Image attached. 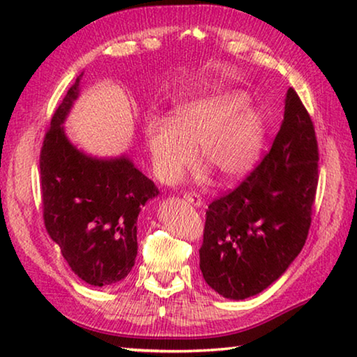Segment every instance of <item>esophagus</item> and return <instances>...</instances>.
Returning a JSON list of instances; mask_svg holds the SVG:
<instances>
[{"label":"esophagus","instance_id":"34e87169","mask_svg":"<svg viewBox=\"0 0 357 357\" xmlns=\"http://www.w3.org/2000/svg\"><path fill=\"white\" fill-rule=\"evenodd\" d=\"M185 199H187L188 203L195 204V206H202V204H203V199H202V197H199V195H198L197 192H188V193H185Z\"/></svg>","mask_w":357,"mask_h":357}]
</instances>
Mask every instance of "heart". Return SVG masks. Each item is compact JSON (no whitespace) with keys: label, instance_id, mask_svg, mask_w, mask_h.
<instances>
[{"label":"heart","instance_id":"b5f03b06","mask_svg":"<svg viewBox=\"0 0 357 357\" xmlns=\"http://www.w3.org/2000/svg\"><path fill=\"white\" fill-rule=\"evenodd\" d=\"M248 102L245 91L219 89L177 105L170 120H148L146 143L159 172L177 175L198 144L199 158L224 182L245 177L265 141V119Z\"/></svg>","mask_w":357,"mask_h":357}]
</instances>
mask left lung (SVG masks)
Wrapping results in <instances>:
<instances>
[{
	"label": "left lung",
	"mask_w": 357,
	"mask_h": 357,
	"mask_svg": "<svg viewBox=\"0 0 357 357\" xmlns=\"http://www.w3.org/2000/svg\"><path fill=\"white\" fill-rule=\"evenodd\" d=\"M317 185L314 121L289 87L271 149L238 187L209 203L199 248L208 286L242 301L273 284L307 241Z\"/></svg>",
	"instance_id": "left-lung-1"
}]
</instances>
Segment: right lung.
<instances>
[{"label": "right lung", "mask_w": 357, "mask_h": 357, "mask_svg": "<svg viewBox=\"0 0 357 357\" xmlns=\"http://www.w3.org/2000/svg\"><path fill=\"white\" fill-rule=\"evenodd\" d=\"M81 76L58 105L43 138V224L75 275L102 287L128 276L138 253V214L159 190L125 155L96 159L68 141L63 121L79 92Z\"/></svg>", "instance_id": "1"}]
</instances>
